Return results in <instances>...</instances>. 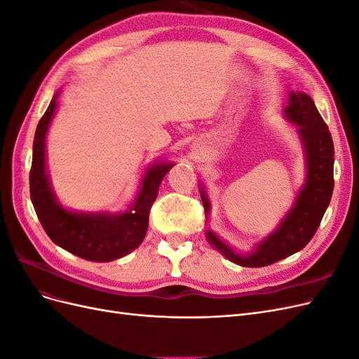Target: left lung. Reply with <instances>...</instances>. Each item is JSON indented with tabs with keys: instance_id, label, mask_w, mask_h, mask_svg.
Segmentation results:
<instances>
[{
	"instance_id": "1",
	"label": "left lung",
	"mask_w": 359,
	"mask_h": 359,
	"mask_svg": "<svg viewBox=\"0 0 359 359\" xmlns=\"http://www.w3.org/2000/svg\"><path fill=\"white\" fill-rule=\"evenodd\" d=\"M286 116L298 126V132L306 147L309 170L307 181L285 222L250 256L233 253L211 231L206 232V241L233 264L241 266H266L299 252L316 233L332 196L334 144L328 126L320 116L316 104L306 93H290ZM201 196L205 215L208 217L210 202L203 190H201Z\"/></svg>"
}]
</instances>
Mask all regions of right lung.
Returning a JSON list of instances; mask_svg holds the SVG:
<instances>
[{
    "instance_id": "right-lung-1",
    "label": "right lung",
    "mask_w": 359,
    "mask_h": 359,
    "mask_svg": "<svg viewBox=\"0 0 359 359\" xmlns=\"http://www.w3.org/2000/svg\"><path fill=\"white\" fill-rule=\"evenodd\" d=\"M55 107L57 95L36 130L29 170L32 205L43 229L57 245L91 262H111L133 252L144 241L160 182L173 165L158 163L151 166L142 180L137 201L124 214H76L64 210L53 196L45 169V137Z\"/></svg>"
}]
</instances>
